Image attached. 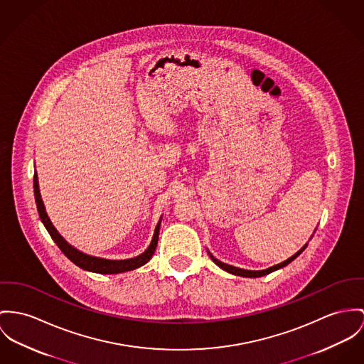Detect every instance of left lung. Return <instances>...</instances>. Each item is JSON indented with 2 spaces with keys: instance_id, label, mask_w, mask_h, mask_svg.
Segmentation results:
<instances>
[{
  "instance_id": "1",
  "label": "left lung",
  "mask_w": 364,
  "mask_h": 364,
  "mask_svg": "<svg viewBox=\"0 0 364 364\" xmlns=\"http://www.w3.org/2000/svg\"><path fill=\"white\" fill-rule=\"evenodd\" d=\"M306 248V247H305ZM305 248H302L301 251L296 252L292 257H289V259H287L285 262H282L280 264H276V266H273V267H270V269H266V270H259V272H252V270H244V269H238V267H234V266H230V264H225L223 262H220V260H218V259H215L210 253V257H212V260L220 267V269H223L225 272H228V273H231V274H235V276H241V277H262V276H266V274H270L272 272H276V270H279L281 267H284V266H287L288 263H291L295 257H298L302 251L305 250Z\"/></svg>"
}]
</instances>
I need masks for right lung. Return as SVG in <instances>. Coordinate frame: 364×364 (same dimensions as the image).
<instances>
[{
    "mask_svg": "<svg viewBox=\"0 0 364 364\" xmlns=\"http://www.w3.org/2000/svg\"><path fill=\"white\" fill-rule=\"evenodd\" d=\"M33 187H34V198H36V205H37V210H38V216L41 219L43 224L46 225L47 231L50 232L51 238L55 241L56 245L59 247V250L65 253V256L68 259H70L76 266H79L80 269L92 272V273H100V274H116V273H123V272H129V270H134L139 269L142 264H145L154 255V252L156 250L158 245V237H159V224L155 228V234L152 238V242L149 245V248L144 253H141L140 256L133 257V259H126V260H108V259H101V257H94L90 255H85L83 252L77 251L76 248H73L72 245H69L56 231L55 227L51 223V220L48 219L46 209H44V203L41 200L40 196V190H38V180H37V174L34 173L33 177Z\"/></svg>",
    "mask_w": 364,
    "mask_h": 364,
    "instance_id": "add662e5",
    "label": "right lung"
}]
</instances>
